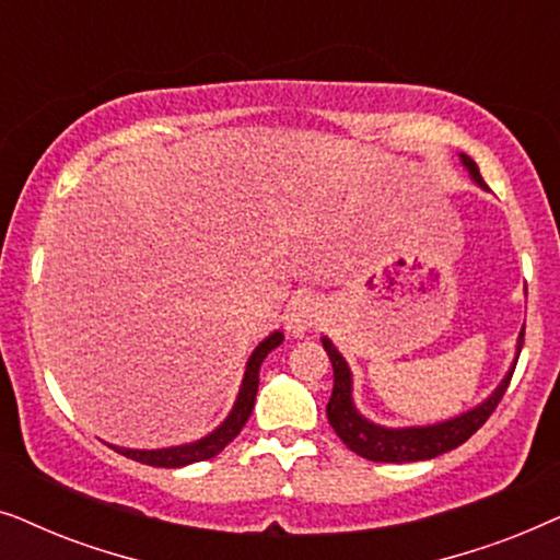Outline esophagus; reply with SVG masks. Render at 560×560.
<instances>
[{"label": "esophagus", "instance_id": "1", "mask_svg": "<svg viewBox=\"0 0 560 560\" xmlns=\"http://www.w3.org/2000/svg\"><path fill=\"white\" fill-rule=\"evenodd\" d=\"M318 320H320V308H318L316 298L301 293L290 301L288 313H285V324H288L290 334L308 331V328L316 326Z\"/></svg>", "mask_w": 560, "mask_h": 560}]
</instances>
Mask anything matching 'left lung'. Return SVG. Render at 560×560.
Returning a JSON list of instances; mask_svg holds the SVG:
<instances>
[{
	"instance_id": "8db88e82",
	"label": "left lung",
	"mask_w": 560,
	"mask_h": 560,
	"mask_svg": "<svg viewBox=\"0 0 560 560\" xmlns=\"http://www.w3.org/2000/svg\"><path fill=\"white\" fill-rule=\"evenodd\" d=\"M464 165L469 167L471 178L485 186V178H481L477 163L469 155H462ZM523 336L525 331L520 334V343L517 351L523 349ZM324 349L328 359L334 364V393L331 400L326 405V416L328 423L336 431V435L347 443V448L354 451L357 456L370 458V462H385V464H405V462H425V458L441 456L446 451L462 446L471 439L474 433L479 431L481 425L487 423V418L492 416L500 405L502 395L508 393V385L512 380V372H515V364L508 372V377L502 380V385L489 395V400H485L479 408H474L464 416H458L454 420H446V423L439 425H428V428H382L374 425L370 420L362 418L351 402V374L349 366L343 362V357L336 351V347L328 339H324Z\"/></svg>"
}]
</instances>
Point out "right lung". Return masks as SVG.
I'll use <instances>...</instances> for the list:
<instances>
[{"label": "right lung", "instance_id": "obj_1", "mask_svg": "<svg viewBox=\"0 0 560 560\" xmlns=\"http://www.w3.org/2000/svg\"><path fill=\"white\" fill-rule=\"evenodd\" d=\"M280 341H282V334L275 331L255 349V354H252L247 362V372H244L242 389H240V397H236V402H234V410L229 412V418L211 435H206V439L196 441V443H188V446L160 448V451H132V448H119V446H112V448L121 456L132 458V462L148 464V466H163V469H178V466L213 458L219 451H224V446H229V443L240 435L244 423L249 420L252 408H255V397H257L259 366H262L265 357L270 354L275 347H280Z\"/></svg>", "mask_w": 560, "mask_h": 560}]
</instances>
